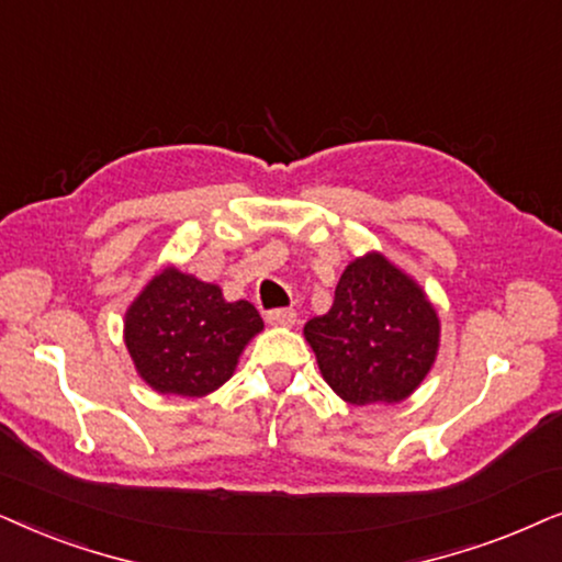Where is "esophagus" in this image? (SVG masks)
<instances>
[{"mask_svg":"<svg viewBox=\"0 0 562 562\" xmlns=\"http://www.w3.org/2000/svg\"><path fill=\"white\" fill-rule=\"evenodd\" d=\"M297 318V313L293 308H277L267 313V324L272 326H293Z\"/></svg>","mask_w":562,"mask_h":562,"instance_id":"obj_1","label":"esophagus"}]
</instances>
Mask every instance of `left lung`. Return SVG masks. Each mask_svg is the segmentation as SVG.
<instances>
[{
    "instance_id": "1",
    "label": "left lung",
    "mask_w": 562,
    "mask_h": 562,
    "mask_svg": "<svg viewBox=\"0 0 562 562\" xmlns=\"http://www.w3.org/2000/svg\"><path fill=\"white\" fill-rule=\"evenodd\" d=\"M318 370L351 406L398 403L429 375L439 318L426 293L383 254L344 269L334 305L303 328Z\"/></svg>"
}]
</instances>
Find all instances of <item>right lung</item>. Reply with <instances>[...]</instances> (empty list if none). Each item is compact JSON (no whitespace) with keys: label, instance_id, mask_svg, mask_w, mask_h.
Here are the masks:
<instances>
[{"label":"right lung","instance_id":"1","mask_svg":"<svg viewBox=\"0 0 562 562\" xmlns=\"http://www.w3.org/2000/svg\"><path fill=\"white\" fill-rule=\"evenodd\" d=\"M261 328L249 301L228 303L218 285L167 267L125 313V347L154 391L200 398L234 375Z\"/></svg>","mask_w":562,"mask_h":562}]
</instances>
